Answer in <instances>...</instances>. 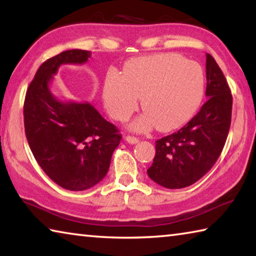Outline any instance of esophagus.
Segmentation results:
<instances>
[{"label":"esophagus","instance_id":"34e87169","mask_svg":"<svg viewBox=\"0 0 256 256\" xmlns=\"http://www.w3.org/2000/svg\"><path fill=\"white\" fill-rule=\"evenodd\" d=\"M125 141H126L130 144H136L138 142V138L131 136H125Z\"/></svg>","mask_w":256,"mask_h":256}]
</instances>
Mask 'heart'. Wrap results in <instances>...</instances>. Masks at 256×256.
Segmentation results:
<instances>
[{"instance_id": "heart-1", "label": "heart", "mask_w": 256, "mask_h": 256, "mask_svg": "<svg viewBox=\"0 0 256 256\" xmlns=\"http://www.w3.org/2000/svg\"><path fill=\"white\" fill-rule=\"evenodd\" d=\"M204 94V73L200 64L178 54H157L130 62L123 74H107L102 100L108 114L124 122L138 108V98L146 112L130 125L136 132L154 126L167 132L193 118Z\"/></svg>"}]
</instances>
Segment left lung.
<instances>
[{
    "mask_svg": "<svg viewBox=\"0 0 256 256\" xmlns=\"http://www.w3.org/2000/svg\"><path fill=\"white\" fill-rule=\"evenodd\" d=\"M208 100L178 131L156 141L154 162L146 172L166 188H183L196 183L218 160L232 122V97L222 71L206 54Z\"/></svg>",
    "mask_w": 256,
    "mask_h": 256,
    "instance_id": "1",
    "label": "left lung"
}]
</instances>
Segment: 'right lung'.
I'll return each instance as SVG.
<instances>
[{"mask_svg":"<svg viewBox=\"0 0 256 256\" xmlns=\"http://www.w3.org/2000/svg\"><path fill=\"white\" fill-rule=\"evenodd\" d=\"M92 52L70 50L45 60L26 94L24 132L34 159L60 188L84 190L110 170L122 136L89 102H62L50 84L62 64H84Z\"/></svg>","mask_w":256,"mask_h":256,"instance_id":"add662e5","label":"right lung"}]
</instances>
